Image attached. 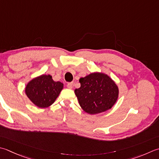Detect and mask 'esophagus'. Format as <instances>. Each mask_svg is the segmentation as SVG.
Instances as JSON below:
<instances>
[{
  "mask_svg": "<svg viewBox=\"0 0 159 159\" xmlns=\"http://www.w3.org/2000/svg\"><path fill=\"white\" fill-rule=\"evenodd\" d=\"M67 87L69 89H72V88H73V83L72 82H71V83H68L67 85Z\"/></svg>",
  "mask_w": 159,
  "mask_h": 159,
  "instance_id": "obj_1",
  "label": "esophagus"
}]
</instances>
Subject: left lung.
I'll return each instance as SVG.
<instances>
[{
  "label": "left lung",
  "instance_id": "8db88e82",
  "mask_svg": "<svg viewBox=\"0 0 159 159\" xmlns=\"http://www.w3.org/2000/svg\"><path fill=\"white\" fill-rule=\"evenodd\" d=\"M80 87L74 90L80 106L86 113L97 114L112 107L119 89L114 80L102 72H92L79 79Z\"/></svg>",
  "mask_w": 159,
  "mask_h": 159
}]
</instances>
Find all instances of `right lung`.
<instances>
[{
  "label": "right lung",
  "instance_id": "1",
  "mask_svg": "<svg viewBox=\"0 0 159 159\" xmlns=\"http://www.w3.org/2000/svg\"><path fill=\"white\" fill-rule=\"evenodd\" d=\"M63 85L60 81H54L49 74H42L27 83L25 92L36 106L46 108L55 102L63 89Z\"/></svg>",
  "mask_w": 159,
  "mask_h": 159
}]
</instances>
